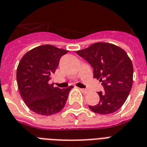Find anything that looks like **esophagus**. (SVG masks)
Instances as JSON below:
<instances>
[{"instance_id": "esophagus-1", "label": "esophagus", "mask_w": 147, "mask_h": 147, "mask_svg": "<svg viewBox=\"0 0 147 147\" xmlns=\"http://www.w3.org/2000/svg\"><path fill=\"white\" fill-rule=\"evenodd\" d=\"M80 91L82 92L83 94H88V91L87 89H84V88H80Z\"/></svg>"}]
</instances>
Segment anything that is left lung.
Segmentation results:
<instances>
[{"label": "left lung", "mask_w": 147, "mask_h": 147, "mask_svg": "<svg viewBox=\"0 0 147 147\" xmlns=\"http://www.w3.org/2000/svg\"><path fill=\"white\" fill-rule=\"evenodd\" d=\"M76 53L93 68L94 78L102 83L104 91L98 92L100 100L88 107L100 114H112L122 107L133 85L134 68L127 53L116 45L95 42Z\"/></svg>", "instance_id": "8db88e82"}]
</instances>
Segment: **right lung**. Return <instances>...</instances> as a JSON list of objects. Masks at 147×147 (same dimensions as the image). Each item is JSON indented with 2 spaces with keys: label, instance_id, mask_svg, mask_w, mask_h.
Instances as JSON below:
<instances>
[{
  "label": "right lung",
  "instance_id": "right-lung-1",
  "mask_svg": "<svg viewBox=\"0 0 147 147\" xmlns=\"http://www.w3.org/2000/svg\"><path fill=\"white\" fill-rule=\"evenodd\" d=\"M68 52L52 45H42L27 52L20 61L17 69L20 94L26 106L36 114L52 115L65 107L73 87L60 89L49 81L60 58Z\"/></svg>",
  "mask_w": 147,
  "mask_h": 147
}]
</instances>
